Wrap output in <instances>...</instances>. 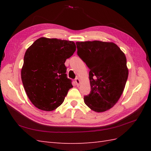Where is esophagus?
Here are the masks:
<instances>
[{"mask_svg":"<svg viewBox=\"0 0 151 151\" xmlns=\"http://www.w3.org/2000/svg\"><path fill=\"white\" fill-rule=\"evenodd\" d=\"M75 82H76V86H78L80 85V84H81V81H80V80L78 78H76L75 79Z\"/></svg>","mask_w":151,"mask_h":151,"instance_id":"34e87169","label":"esophagus"}]
</instances>
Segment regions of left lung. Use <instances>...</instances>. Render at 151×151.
<instances>
[{"label":"left lung","mask_w":151,"mask_h":151,"mask_svg":"<svg viewBox=\"0 0 151 151\" xmlns=\"http://www.w3.org/2000/svg\"><path fill=\"white\" fill-rule=\"evenodd\" d=\"M77 54L89 69L91 91L85 104L103 112L117 103L129 76L127 58L116 44L100 41L76 42Z\"/></svg>","instance_id":"8db88e82"}]
</instances>
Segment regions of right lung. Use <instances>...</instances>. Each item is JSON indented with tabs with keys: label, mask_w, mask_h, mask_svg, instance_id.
Wrapping results in <instances>:
<instances>
[{
	"label": "right lung",
	"mask_w": 151,
	"mask_h": 151,
	"mask_svg": "<svg viewBox=\"0 0 151 151\" xmlns=\"http://www.w3.org/2000/svg\"><path fill=\"white\" fill-rule=\"evenodd\" d=\"M76 50L71 41L40 37L24 56L21 80L35 106L45 111L55 110L63 103L71 80L67 77L65 60Z\"/></svg>",
	"instance_id": "add662e5"
}]
</instances>
